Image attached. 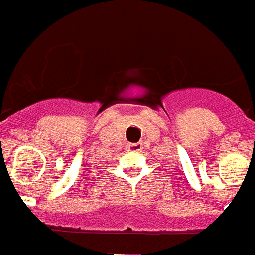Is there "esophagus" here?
Listing matches in <instances>:
<instances>
[{"label":"esophagus","instance_id":"34e87169","mask_svg":"<svg viewBox=\"0 0 255 255\" xmlns=\"http://www.w3.org/2000/svg\"><path fill=\"white\" fill-rule=\"evenodd\" d=\"M128 148H129V151L139 152L142 151V143H140V142H138V143H129Z\"/></svg>","mask_w":255,"mask_h":255}]
</instances>
